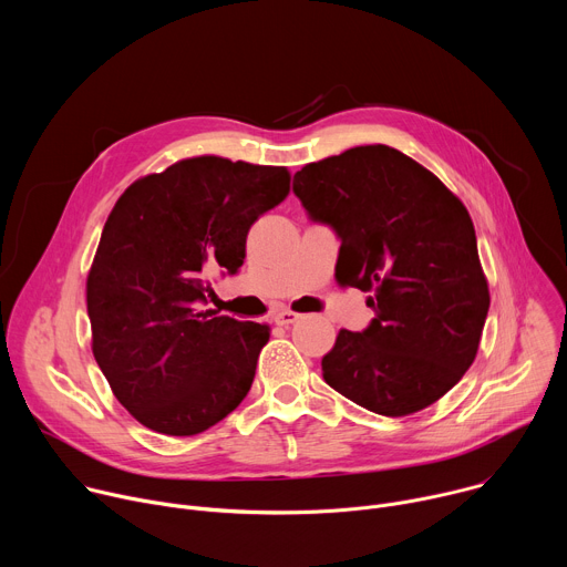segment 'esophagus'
<instances>
[{
	"label": "esophagus",
	"instance_id": "1",
	"mask_svg": "<svg viewBox=\"0 0 567 567\" xmlns=\"http://www.w3.org/2000/svg\"><path fill=\"white\" fill-rule=\"evenodd\" d=\"M274 322L276 326H291V322H296L298 318H300V313H296V311H291V309H278V311H274Z\"/></svg>",
	"mask_w": 567,
	"mask_h": 567
}]
</instances>
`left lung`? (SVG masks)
<instances>
[{"label":"left lung","instance_id":"1","mask_svg":"<svg viewBox=\"0 0 567 567\" xmlns=\"http://www.w3.org/2000/svg\"><path fill=\"white\" fill-rule=\"evenodd\" d=\"M293 195L339 235V280L372 293V322L339 332L322 379L377 415L431 406L473 363L489 311L468 210L388 145L307 164L293 175Z\"/></svg>","mask_w":567,"mask_h":567}]
</instances>
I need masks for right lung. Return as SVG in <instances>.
I'll return each instance as SVG.
<instances>
[{"instance_id": "right-lung-1", "label": "right lung", "mask_w": 567, "mask_h": 567, "mask_svg": "<svg viewBox=\"0 0 567 567\" xmlns=\"http://www.w3.org/2000/svg\"><path fill=\"white\" fill-rule=\"evenodd\" d=\"M287 193V168L195 156L118 197L87 276V311L96 363L143 426L197 435L251 390L269 328L202 309L206 278L237 274L251 224Z\"/></svg>"}]
</instances>
